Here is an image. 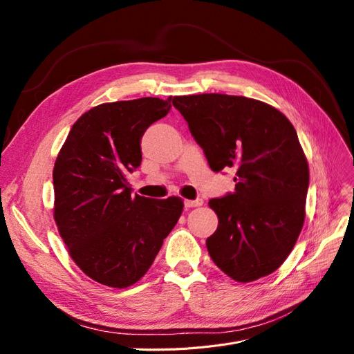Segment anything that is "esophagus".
<instances>
[{
	"mask_svg": "<svg viewBox=\"0 0 354 354\" xmlns=\"http://www.w3.org/2000/svg\"><path fill=\"white\" fill-rule=\"evenodd\" d=\"M202 203H203V201H202L201 198H198V199H195V201L186 199V201H185V207H186V208H195V207L202 205Z\"/></svg>",
	"mask_w": 354,
	"mask_h": 354,
	"instance_id": "1",
	"label": "esophagus"
}]
</instances>
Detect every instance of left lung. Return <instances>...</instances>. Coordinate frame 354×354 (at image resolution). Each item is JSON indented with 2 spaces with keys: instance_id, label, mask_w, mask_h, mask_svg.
Here are the masks:
<instances>
[{
  "instance_id": "1",
  "label": "left lung",
  "mask_w": 354,
  "mask_h": 354,
  "mask_svg": "<svg viewBox=\"0 0 354 354\" xmlns=\"http://www.w3.org/2000/svg\"><path fill=\"white\" fill-rule=\"evenodd\" d=\"M173 104L209 168L236 171L234 192L208 202L218 217L207 239L212 261L238 282L273 273L306 217L308 165L295 128L270 104L241 95H177Z\"/></svg>"
}]
</instances>
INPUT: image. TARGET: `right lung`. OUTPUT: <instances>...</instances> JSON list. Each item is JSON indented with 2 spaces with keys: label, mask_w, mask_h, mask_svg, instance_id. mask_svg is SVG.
<instances>
[{
  "label": "right lung",
  "mask_w": 354,
  "mask_h": 354,
  "mask_svg": "<svg viewBox=\"0 0 354 354\" xmlns=\"http://www.w3.org/2000/svg\"><path fill=\"white\" fill-rule=\"evenodd\" d=\"M171 97L103 103L73 124L53 169L55 220L72 260L95 282L127 288L152 266L183 201L131 194L127 176L142 164L145 131Z\"/></svg>",
  "instance_id": "1"
}]
</instances>
